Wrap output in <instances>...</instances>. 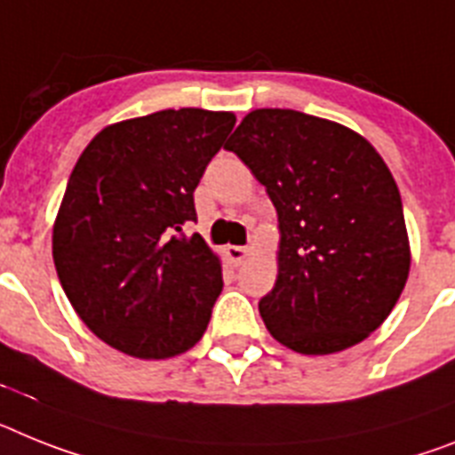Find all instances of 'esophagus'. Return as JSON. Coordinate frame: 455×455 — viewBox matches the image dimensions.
<instances>
[{
  "label": "esophagus",
  "instance_id": "1",
  "mask_svg": "<svg viewBox=\"0 0 455 455\" xmlns=\"http://www.w3.org/2000/svg\"><path fill=\"white\" fill-rule=\"evenodd\" d=\"M227 257H228V261L234 263V266H240V263H243L247 257H250V247L228 245L227 247Z\"/></svg>",
  "mask_w": 455,
  "mask_h": 455
}]
</instances>
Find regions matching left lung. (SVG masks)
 I'll list each match as a JSON object with an SVG mask.
<instances>
[{"label":"left lung","instance_id":"left-lung-1","mask_svg":"<svg viewBox=\"0 0 455 455\" xmlns=\"http://www.w3.org/2000/svg\"><path fill=\"white\" fill-rule=\"evenodd\" d=\"M227 150L277 210V280L259 303L270 335L312 356L358 345L391 315L411 263L379 152L338 122L289 108L247 113Z\"/></svg>","mask_w":455,"mask_h":455}]
</instances>
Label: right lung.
Wrapping results in <instances>:
<instances>
[{
	"label": "right lung",
	"mask_w": 455,
	"mask_h": 455,
	"mask_svg": "<svg viewBox=\"0 0 455 455\" xmlns=\"http://www.w3.org/2000/svg\"><path fill=\"white\" fill-rule=\"evenodd\" d=\"M234 113L159 110L117 122L78 156L52 227L68 303L92 333L136 358H171L204 338L221 263L198 234L194 189Z\"/></svg>",
	"instance_id": "right-lung-1"
}]
</instances>
